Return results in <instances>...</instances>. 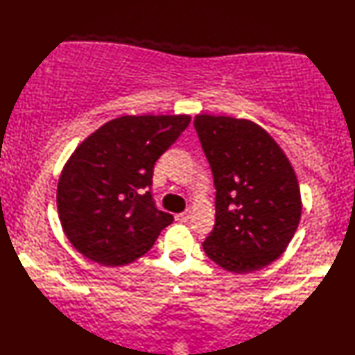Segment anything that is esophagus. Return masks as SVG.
Returning <instances> with one entry per match:
<instances>
[{"label": "esophagus", "mask_w": 355, "mask_h": 355, "mask_svg": "<svg viewBox=\"0 0 355 355\" xmlns=\"http://www.w3.org/2000/svg\"><path fill=\"white\" fill-rule=\"evenodd\" d=\"M191 215H192V212H191L189 209H187V210H184L183 214H180V215H178V220H180V221H183V223H186V221H189Z\"/></svg>", "instance_id": "esophagus-1"}]
</instances>
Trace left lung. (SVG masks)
<instances>
[{
    "label": "left lung",
    "instance_id": "8db88e82",
    "mask_svg": "<svg viewBox=\"0 0 355 355\" xmlns=\"http://www.w3.org/2000/svg\"><path fill=\"white\" fill-rule=\"evenodd\" d=\"M193 126L214 173L215 225L206 254L232 273H250L281 256L297 230L296 172L273 137L252 120L198 114Z\"/></svg>",
    "mask_w": 355,
    "mask_h": 355
}]
</instances>
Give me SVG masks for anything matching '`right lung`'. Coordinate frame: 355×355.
<instances>
[{
    "mask_svg": "<svg viewBox=\"0 0 355 355\" xmlns=\"http://www.w3.org/2000/svg\"><path fill=\"white\" fill-rule=\"evenodd\" d=\"M191 116H122L80 143L58 183L64 233L85 258L107 267L148 253L173 216L158 210L154 164L180 137Z\"/></svg>",
    "mask_w": 355,
    "mask_h": 355,
    "instance_id": "1",
    "label": "right lung"
}]
</instances>
